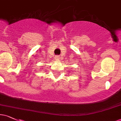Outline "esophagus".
I'll return each instance as SVG.
<instances>
[{
  "instance_id": "obj_1",
  "label": "esophagus",
  "mask_w": 121,
  "mask_h": 121,
  "mask_svg": "<svg viewBox=\"0 0 121 121\" xmlns=\"http://www.w3.org/2000/svg\"><path fill=\"white\" fill-rule=\"evenodd\" d=\"M55 59H56V60H59L60 59V57L59 55H57V56H55Z\"/></svg>"
}]
</instances>
